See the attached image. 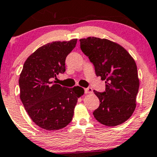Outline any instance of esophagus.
Segmentation results:
<instances>
[{
    "mask_svg": "<svg viewBox=\"0 0 157 157\" xmlns=\"http://www.w3.org/2000/svg\"><path fill=\"white\" fill-rule=\"evenodd\" d=\"M84 91L86 94H91V93H92L93 90L91 87H88V88H86V89H85Z\"/></svg>",
    "mask_w": 157,
    "mask_h": 157,
    "instance_id": "34e87169",
    "label": "esophagus"
}]
</instances>
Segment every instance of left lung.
<instances>
[{
	"mask_svg": "<svg viewBox=\"0 0 157 157\" xmlns=\"http://www.w3.org/2000/svg\"><path fill=\"white\" fill-rule=\"evenodd\" d=\"M80 48L94 66L95 74L105 80V91H94L100 105L94 111L102 125L123 123L136 108L140 81L133 57L122 46L107 39L89 37L80 40Z\"/></svg>",
	"mask_w": 157,
	"mask_h": 157,
	"instance_id": "left-lung-1",
	"label": "left lung"
}]
</instances>
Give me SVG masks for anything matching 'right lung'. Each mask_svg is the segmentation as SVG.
Instances as JSON below:
<instances>
[{"mask_svg": "<svg viewBox=\"0 0 157 157\" xmlns=\"http://www.w3.org/2000/svg\"><path fill=\"white\" fill-rule=\"evenodd\" d=\"M77 40L55 41L37 48L27 58L20 75L23 105L32 121L47 131L59 130L70 123L77 99L84 94L80 86L63 87L52 81L66 71V58Z\"/></svg>", "mask_w": 157, "mask_h": 157, "instance_id": "right-lung-1", "label": "right lung"}]
</instances>
